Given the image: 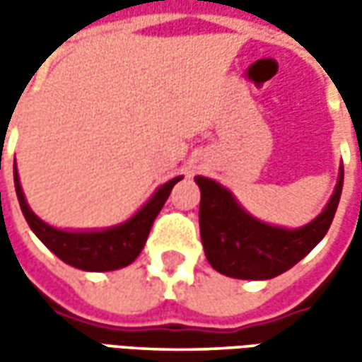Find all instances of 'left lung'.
I'll return each instance as SVG.
<instances>
[{"label": "left lung", "instance_id": "8db88e82", "mask_svg": "<svg viewBox=\"0 0 362 362\" xmlns=\"http://www.w3.org/2000/svg\"><path fill=\"white\" fill-rule=\"evenodd\" d=\"M342 179L341 167L334 193L320 216L298 230H286L250 216L214 179L195 177L202 189L199 231L207 262L219 274L240 280H270L284 274L327 235L341 202Z\"/></svg>", "mask_w": 362, "mask_h": 362}]
</instances>
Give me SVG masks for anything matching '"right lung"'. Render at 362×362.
<instances>
[{"label":"right lung","instance_id":"obj_1","mask_svg":"<svg viewBox=\"0 0 362 362\" xmlns=\"http://www.w3.org/2000/svg\"><path fill=\"white\" fill-rule=\"evenodd\" d=\"M181 179L183 177H175L165 185H160L155 191V195L131 219H127L120 226L98 231H66L48 226L30 209L21 191L18 171H13L18 202L28 226L49 252H54L66 264L86 272L119 270L132 264L139 257L141 250L145 247L155 217L159 216L167 197L171 195L175 183H179Z\"/></svg>","mask_w":362,"mask_h":362}]
</instances>
